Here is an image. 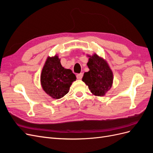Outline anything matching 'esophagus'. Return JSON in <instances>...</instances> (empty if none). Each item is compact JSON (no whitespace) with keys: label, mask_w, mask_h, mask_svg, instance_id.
I'll return each instance as SVG.
<instances>
[{"label":"esophagus","mask_w":153,"mask_h":153,"mask_svg":"<svg viewBox=\"0 0 153 153\" xmlns=\"http://www.w3.org/2000/svg\"><path fill=\"white\" fill-rule=\"evenodd\" d=\"M82 76H83L82 73H80V74H78V75H76V78L78 80H81L82 78Z\"/></svg>","instance_id":"esophagus-1"}]
</instances>
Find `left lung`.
Instances as JSON below:
<instances>
[{"label":"left lung","instance_id":"left-lung-1","mask_svg":"<svg viewBox=\"0 0 153 153\" xmlns=\"http://www.w3.org/2000/svg\"><path fill=\"white\" fill-rule=\"evenodd\" d=\"M87 56L89 57L87 65L89 71L84 73L82 81L88 85L92 94L103 96L112 86L113 72L106 60L96 53Z\"/></svg>","mask_w":153,"mask_h":153}]
</instances>
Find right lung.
<instances>
[{
  "mask_svg": "<svg viewBox=\"0 0 153 153\" xmlns=\"http://www.w3.org/2000/svg\"><path fill=\"white\" fill-rule=\"evenodd\" d=\"M41 85L44 91L53 99H60L68 93L76 77L69 69L62 66L56 54L48 57L41 71Z\"/></svg>",
  "mask_w": 153,
  "mask_h": 153,
  "instance_id": "1",
  "label": "right lung"
}]
</instances>
